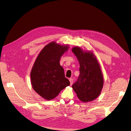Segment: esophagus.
<instances>
[{
	"instance_id": "esophagus-1",
	"label": "esophagus",
	"mask_w": 131,
	"mask_h": 131,
	"mask_svg": "<svg viewBox=\"0 0 131 131\" xmlns=\"http://www.w3.org/2000/svg\"><path fill=\"white\" fill-rule=\"evenodd\" d=\"M69 81H70V85H72L73 84V79L72 78H70L69 79Z\"/></svg>"
}]
</instances>
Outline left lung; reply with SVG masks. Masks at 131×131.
Masks as SVG:
<instances>
[{"label":"left lung","instance_id":"8db88e82","mask_svg":"<svg viewBox=\"0 0 131 131\" xmlns=\"http://www.w3.org/2000/svg\"><path fill=\"white\" fill-rule=\"evenodd\" d=\"M72 51L80 64V75L72 88L81 102H91L100 96L103 87L100 64L91 51H84L79 46L73 47Z\"/></svg>","mask_w":131,"mask_h":131}]
</instances>
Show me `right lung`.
Wrapping results in <instances>:
<instances>
[{
  "label": "right lung",
  "instance_id": "obj_1",
  "mask_svg": "<svg viewBox=\"0 0 131 131\" xmlns=\"http://www.w3.org/2000/svg\"><path fill=\"white\" fill-rule=\"evenodd\" d=\"M68 49V45L51 42L43 47L35 59L30 72L31 86L46 100L56 98L63 89L70 85L59 63L61 57Z\"/></svg>",
  "mask_w": 131,
  "mask_h": 131
}]
</instances>
